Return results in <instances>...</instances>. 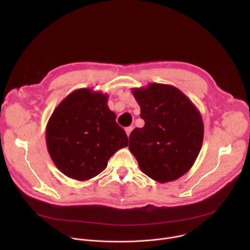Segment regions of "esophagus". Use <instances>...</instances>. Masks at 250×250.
Segmentation results:
<instances>
[{
	"mask_svg": "<svg viewBox=\"0 0 250 250\" xmlns=\"http://www.w3.org/2000/svg\"><path fill=\"white\" fill-rule=\"evenodd\" d=\"M132 129H133V126H128V127L125 128V132H126V135H127V136H129V134H130V132H131Z\"/></svg>",
	"mask_w": 250,
	"mask_h": 250,
	"instance_id": "1",
	"label": "esophagus"
}]
</instances>
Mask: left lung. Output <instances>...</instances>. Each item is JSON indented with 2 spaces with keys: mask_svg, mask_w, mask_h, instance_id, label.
I'll return each instance as SVG.
<instances>
[{
  "mask_svg": "<svg viewBox=\"0 0 250 250\" xmlns=\"http://www.w3.org/2000/svg\"><path fill=\"white\" fill-rule=\"evenodd\" d=\"M144 127L129 134L130 152L154 181L177 180L195 163L202 148L204 123L191 100L174 86L150 83L133 88Z\"/></svg>",
  "mask_w": 250,
  "mask_h": 250,
  "instance_id": "left-lung-1",
  "label": "left lung"
}]
</instances>
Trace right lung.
<instances>
[{
  "instance_id": "add662e5",
  "label": "right lung",
  "mask_w": 250,
  "mask_h": 250,
  "mask_svg": "<svg viewBox=\"0 0 250 250\" xmlns=\"http://www.w3.org/2000/svg\"><path fill=\"white\" fill-rule=\"evenodd\" d=\"M109 96L89 88L69 94L52 113L45 130L48 153L67 177L87 181L127 146L125 131L108 106Z\"/></svg>"
}]
</instances>
